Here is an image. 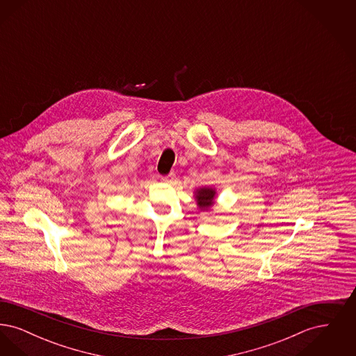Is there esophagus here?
Returning <instances> with one entry per match:
<instances>
[{"instance_id": "1", "label": "esophagus", "mask_w": 356, "mask_h": 356, "mask_svg": "<svg viewBox=\"0 0 356 356\" xmlns=\"http://www.w3.org/2000/svg\"><path fill=\"white\" fill-rule=\"evenodd\" d=\"M161 180H163V183H165V184H175V183H176V175H175V173H170V175H167V176H163Z\"/></svg>"}]
</instances>
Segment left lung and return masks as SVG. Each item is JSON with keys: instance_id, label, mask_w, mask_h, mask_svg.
Returning <instances> with one entry per match:
<instances>
[{"instance_id": "1", "label": "left lung", "mask_w": 356, "mask_h": 356, "mask_svg": "<svg viewBox=\"0 0 356 356\" xmlns=\"http://www.w3.org/2000/svg\"><path fill=\"white\" fill-rule=\"evenodd\" d=\"M195 199H196V204L200 208V211H209L212 208V205L215 204L216 189L211 188V186L197 188L195 191Z\"/></svg>"}]
</instances>
